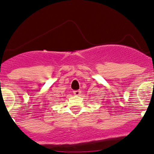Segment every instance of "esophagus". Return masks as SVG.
<instances>
[{
	"mask_svg": "<svg viewBox=\"0 0 154 154\" xmlns=\"http://www.w3.org/2000/svg\"><path fill=\"white\" fill-rule=\"evenodd\" d=\"M73 93L75 96H79V95H80L81 91H73Z\"/></svg>",
	"mask_w": 154,
	"mask_h": 154,
	"instance_id": "34e87169",
	"label": "esophagus"
}]
</instances>
